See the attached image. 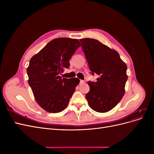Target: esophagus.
<instances>
[{"label": "esophagus", "mask_w": 154, "mask_h": 154, "mask_svg": "<svg viewBox=\"0 0 154 154\" xmlns=\"http://www.w3.org/2000/svg\"><path fill=\"white\" fill-rule=\"evenodd\" d=\"M80 83H85V81H84V80H80Z\"/></svg>", "instance_id": "1"}]
</instances>
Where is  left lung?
Masks as SVG:
<instances>
[{
	"mask_svg": "<svg viewBox=\"0 0 154 154\" xmlns=\"http://www.w3.org/2000/svg\"><path fill=\"white\" fill-rule=\"evenodd\" d=\"M80 41L91 73L100 76L97 82H88L90 91L85 97L92 109L106 112L117 105L124 96L127 66L117 51L97 40L83 38Z\"/></svg>",
	"mask_w": 154,
	"mask_h": 154,
	"instance_id": "8db88e82",
	"label": "left lung"
}]
</instances>
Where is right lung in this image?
<instances>
[{
    "label": "right lung",
    "mask_w": 154,
    "mask_h": 154,
    "mask_svg": "<svg viewBox=\"0 0 154 154\" xmlns=\"http://www.w3.org/2000/svg\"><path fill=\"white\" fill-rule=\"evenodd\" d=\"M80 46L77 39L57 38L30 60L27 69L28 83L37 103L48 112L66 109L80 83L77 78L62 79L60 74L69 67V60Z\"/></svg>",
    "instance_id": "1"
}]
</instances>
